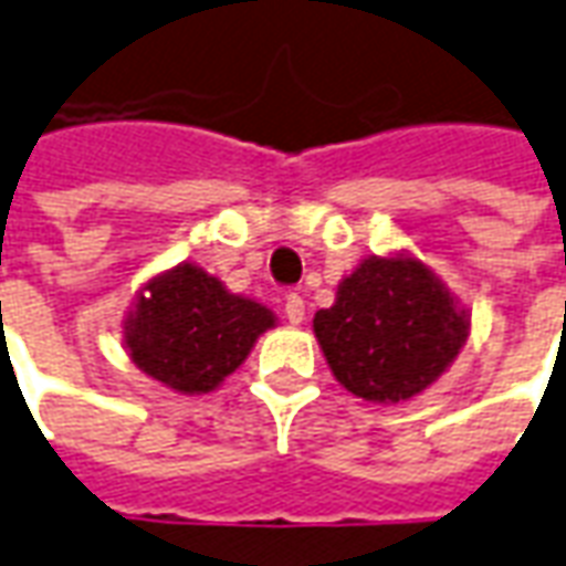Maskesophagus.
Wrapping results in <instances>:
<instances>
[{"mask_svg":"<svg viewBox=\"0 0 566 566\" xmlns=\"http://www.w3.org/2000/svg\"><path fill=\"white\" fill-rule=\"evenodd\" d=\"M286 319H290L292 326H302L304 319V298L298 295V292H292V295H286Z\"/></svg>","mask_w":566,"mask_h":566,"instance_id":"esophagus-1","label":"esophagus"}]
</instances>
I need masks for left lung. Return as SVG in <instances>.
<instances>
[{
    "label": "left lung",
    "mask_w": 566,
    "mask_h": 566,
    "mask_svg": "<svg viewBox=\"0 0 566 566\" xmlns=\"http://www.w3.org/2000/svg\"><path fill=\"white\" fill-rule=\"evenodd\" d=\"M472 316L411 252L366 255L316 311L332 375L356 399L396 405L430 390L463 350Z\"/></svg>",
    "instance_id": "obj_1"
}]
</instances>
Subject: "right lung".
<instances>
[{"mask_svg": "<svg viewBox=\"0 0 566 566\" xmlns=\"http://www.w3.org/2000/svg\"><path fill=\"white\" fill-rule=\"evenodd\" d=\"M274 311L231 292L200 264L148 276L124 316V350L143 375L179 396H203L238 371Z\"/></svg>", "mask_w": 566, "mask_h": 566, "instance_id": "right-lung-1", "label": "right lung"}]
</instances>
